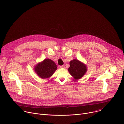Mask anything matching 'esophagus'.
<instances>
[{
	"label": "esophagus",
	"instance_id": "esophagus-1",
	"mask_svg": "<svg viewBox=\"0 0 124 124\" xmlns=\"http://www.w3.org/2000/svg\"><path fill=\"white\" fill-rule=\"evenodd\" d=\"M64 68H65V66H63V65L60 66V69H64Z\"/></svg>",
	"mask_w": 124,
	"mask_h": 124
}]
</instances>
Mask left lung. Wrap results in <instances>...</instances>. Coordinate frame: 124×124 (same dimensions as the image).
Returning <instances> with one entry per match:
<instances>
[{"label":"left lung","mask_w":124,"mask_h":124,"mask_svg":"<svg viewBox=\"0 0 124 124\" xmlns=\"http://www.w3.org/2000/svg\"><path fill=\"white\" fill-rule=\"evenodd\" d=\"M68 71L75 80H78L84 76L87 71V67L83 62L75 59L70 62Z\"/></svg>","instance_id":"8db88e82"}]
</instances>
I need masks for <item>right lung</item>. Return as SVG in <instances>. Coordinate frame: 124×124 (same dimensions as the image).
Returning <instances> with one entry per match:
<instances>
[{
	"mask_svg": "<svg viewBox=\"0 0 124 124\" xmlns=\"http://www.w3.org/2000/svg\"><path fill=\"white\" fill-rule=\"evenodd\" d=\"M57 66L55 63L50 59H45L34 66V70L37 75L42 79L48 78L51 77Z\"/></svg>",
	"mask_w": 124,
	"mask_h": 124,
	"instance_id": "right-lung-1",
	"label": "right lung"
}]
</instances>
